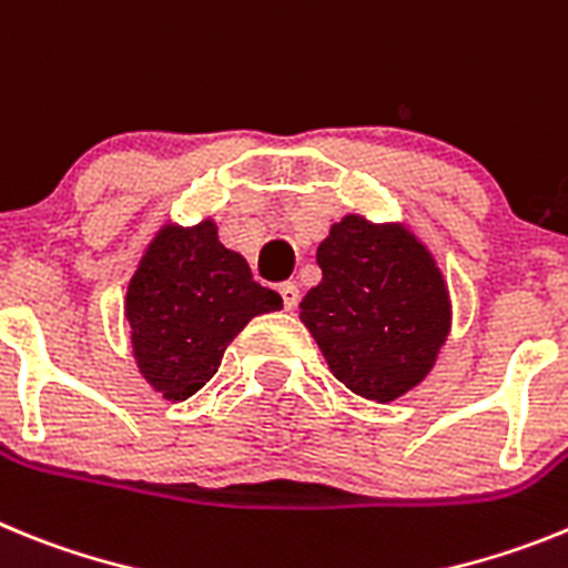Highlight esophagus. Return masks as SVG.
<instances>
[{
	"instance_id": "obj_1",
	"label": "esophagus",
	"mask_w": 568,
	"mask_h": 568,
	"mask_svg": "<svg viewBox=\"0 0 568 568\" xmlns=\"http://www.w3.org/2000/svg\"><path fill=\"white\" fill-rule=\"evenodd\" d=\"M280 294H283V305H285V308H288V312H291V308H294V305L300 303V288L294 283H283V285H280Z\"/></svg>"
}]
</instances>
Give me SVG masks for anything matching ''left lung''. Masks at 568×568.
I'll list each match as a JSON object with an SVG mask.
<instances>
[{
  "label": "left lung",
  "instance_id": "1",
  "mask_svg": "<svg viewBox=\"0 0 568 568\" xmlns=\"http://www.w3.org/2000/svg\"><path fill=\"white\" fill-rule=\"evenodd\" d=\"M323 280L300 303L339 383L392 403L432 372L452 328V300L432 251L400 223L348 214L317 248Z\"/></svg>",
  "mask_w": 568,
  "mask_h": 568
}]
</instances>
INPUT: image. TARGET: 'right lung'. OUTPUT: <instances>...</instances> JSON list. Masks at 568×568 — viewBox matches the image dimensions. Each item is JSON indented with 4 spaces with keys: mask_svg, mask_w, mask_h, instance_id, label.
<instances>
[{
    "mask_svg": "<svg viewBox=\"0 0 568 568\" xmlns=\"http://www.w3.org/2000/svg\"><path fill=\"white\" fill-rule=\"evenodd\" d=\"M277 308L283 297L254 283L243 256L220 243L214 220L194 229L162 225L125 297L140 374L174 403L214 377L248 320Z\"/></svg>",
    "mask_w": 568,
    "mask_h": 568,
    "instance_id": "right-lung-1",
    "label": "right lung"
}]
</instances>
